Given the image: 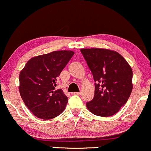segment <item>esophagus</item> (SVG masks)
<instances>
[{
	"label": "esophagus",
	"instance_id": "1",
	"mask_svg": "<svg viewBox=\"0 0 151 151\" xmlns=\"http://www.w3.org/2000/svg\"><path fill=\"white\" fill-rule=\"evenodd\" d=\"M72 95H81V93H77V92H74V93H72Z\"/></svg>",
	"mask_w": 151,
	"mask_h": 151
}]
</instances>
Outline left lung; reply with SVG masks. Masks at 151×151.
<instances>
[{"label":"left lung","instance_id":"1","mask_svg":"<svg viewBox=\"0 0 151 151\" xmlns=\"http://www.w3.org/2000/svg\"><path fill=\"white\" fill-rule=\"evenodd\" d=\"M81 52L92 72L94 98L86 103L91 113L108 117L121 109L132 91V70L117 51L102 48L81 49Z\"/></svg>","mask_w":151,"mask_h":151}]
</instances>
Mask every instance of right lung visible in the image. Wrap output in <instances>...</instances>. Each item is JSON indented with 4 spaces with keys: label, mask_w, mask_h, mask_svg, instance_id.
Here are the masks:
<instances>
[{
    "label": "right lung",
    "mask_w": 151,
    "mask_h": 151,
    "mask_svg": "<svg viewBox=\"0 0 151 151\" xmlns=\"http://www.w3.org/2000/svg\"><path fill=\"white\" fill-rule=\"evenodd\" d=\"M74 54L72 51L61 50L40 55L30 58L21 70V97L36 117L52 119L65 110L68 97L61 89L56 90V81Z\"/></svg>",
    "instance_id": "obj_1"
}]
</instances>
